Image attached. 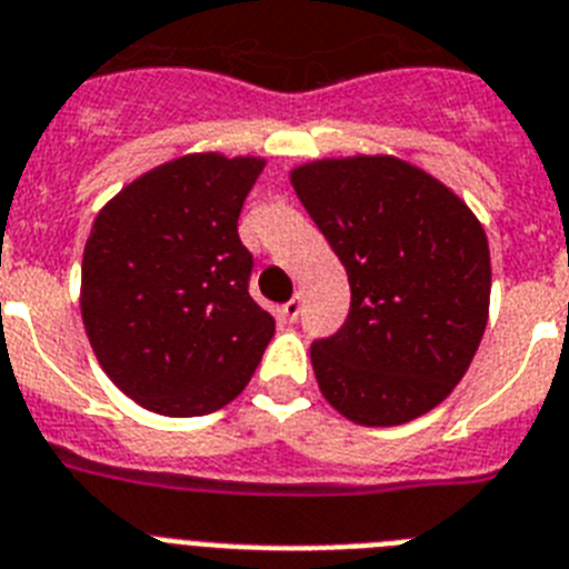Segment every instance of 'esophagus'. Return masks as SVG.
<instances>
[{"instance_id":"1","label":"esophagus","mask_w":569,"mask_h":569,"mask_svg":"<svg viewBox=\"0 0 569 569\" xmlns=\"http://www.w3.org/2000/svg\"><path fill=\"white\" fill-rule=\"evenodd\" d=\"M281 313H284V319H288V322H296V319H299V313H302V296L296 293L288 305H281Z\"/></svg>"}]
</instances>
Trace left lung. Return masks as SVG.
<instances>
[{
  "mask_svg": "<svg viewBox=\"0 0 569 569\" xmlns=\"http://www.w3.org/2000/svg\"><path fill=\"white\" fill-rule=\"evenodd\" d=\"M351 284L333 337L310 345L319 391L359 426H400L451 395L487 331V232L449 187L395 154L290 172Z\"/></svg>",
  "mask_w": 569,
  "mask_h": 569,
  "instance_id": "8db88e82",
  "label": "left lung"
}]
</instances>
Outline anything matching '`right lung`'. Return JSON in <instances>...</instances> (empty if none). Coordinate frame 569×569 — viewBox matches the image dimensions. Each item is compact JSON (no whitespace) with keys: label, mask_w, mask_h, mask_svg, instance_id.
<instances>
[{"label":"right lung","mask_w":569,"mask_h":569,"mask_svg":"<svg viewBox=\"0 0 569 569\" xmlns=\"http://www.w3.org/2000/svg\"><path fill=\"white\" fill-rule=\"evenodd\" d=\"M261 169L252 154H183L97 212L82 250V325L109 380L154 415L201 417L236 400L273 339L238 238Z\"/></svg>","instance_id":"1"}]
</instances>
